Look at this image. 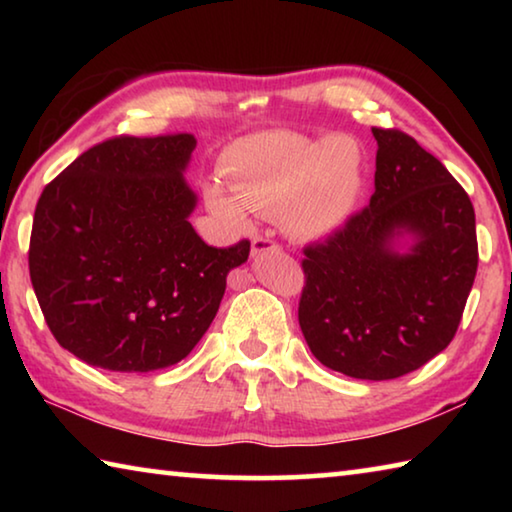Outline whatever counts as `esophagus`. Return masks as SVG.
I'll return each mask as SVG.
<instances>
[{"mask_svg": "<svg viewBox=\"0 0 512 512\" xmlns=\"http://www.w3.org/2000/svg\"><path fill=\"white\" fill-rule=\"evenodd\" d=\"M280 246L268 237H253V255H262L266 250H277Z\"/></svg>", "mask_w": 512, "mask_h": 512, "instance_id": "1", "label": "esophagus"}]
</instances>
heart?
<instances>
[{
    "mask_svg": "<svg viewBox=\"0 0 512 512\" xmlns=\"http://www.w3.org/2000/svg\"><path fill=\"white\" fill-rule=\"evenodd\" d=\"M228 187L205 192L214 214L246 223L248 212L287 216L300 235L320 239L348 223L363 185V151L352 137L262 133L232 146L225 158Z\"/></svg>",
    "mask_w": 512,
    "mask_h": 512,
    "instance_id": "b5f03b06",
    "label": "heart"
}]
</instances>
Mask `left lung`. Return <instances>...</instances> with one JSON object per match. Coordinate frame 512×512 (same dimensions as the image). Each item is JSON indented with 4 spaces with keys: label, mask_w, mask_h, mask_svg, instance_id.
<instances>
[{
    "label": "left lung",
    "mask_w": 512,
    "mask_h": 512,
    "mask_svg": "<svg viewBox=\"0 0 512 512\" xmlns=\"http://www.w3.org/2000/svg\"><path fill=\"white\" fill-rule=\"evenodd\" d=\"M368 207L302 253L298 320L323 366L384 381L418 370L452 343L479 246L474 207L443 162L397 128H372ZM411 234L409 254L394 239Z\"/></svg>",
    "instance_id": "1"
}]
</instances>
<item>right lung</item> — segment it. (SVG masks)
I'll list each match as a JSON object with an SVG mask.
<instances>
[{"mask_svg": "<svg viewBox=\"0 0 512 512\" xmlns=\"http://www.w3.org/2000/svg\"><path fill=\"white\" fill-rule=\"evenodd\" d=\"M194 135H119L42 189L31 284L54 339L103 370L153 372L185 359L219 311L250 241L214 248L189 214Z\"/></svg>", "mask_w": 512, "mask_h": 512, "instance_id": "obj_1", "label": "right lung"}]
</instances>
